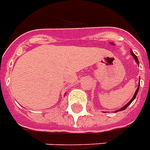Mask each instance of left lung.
I'll use <instances>...</instances> for the list:
<instances>
[{"label":"left lung","instance_id":"8db88e82","mask_svg":"<svg viewBox=\"0 0 150 150\" xmlns=\"http://www.w3.org/2000/svg\"><path fill=\"white\" fill-rule=\"evenodd\" d=\"M131 53H132V57H134V59H135V61L137 62V64H138V63H139V60H138V58H137V56H136V55H135V54H134L133 52H132V50H131ZM139 86H140V84H139ZM139 86H138L137 89L136 90V93H135V94H134V96H133V97H132V99L130 100V101H129V102H128V103H127V104L125 105H124L123 107H122V108H121V109H119V110H116V111H115V112L121 111V110H125V109H126V108L127 107V106H128V105H129L131 104V103H132V101H133L134 99H135V98H136V97H137V93H138V91H139Z\"/></svg>","mask_w":150,"mask_h":150}]
</instances>
